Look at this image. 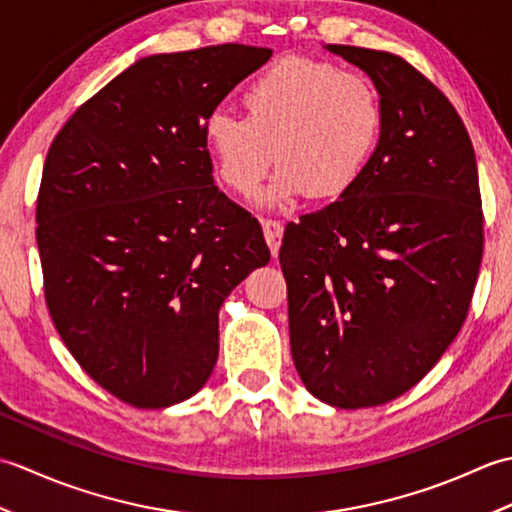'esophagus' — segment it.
Listing matches in <instances>:
<instances>
[{
    "label": "esophagus",
    "mask_w": 512,
    "mask_h": 512,
    "mask_svg": "<svg viewBox=\"0 0 512 512\" xmlns=\"http://www.w3.org/2000/svg\"><path fill=\"white\" fill-rule=\"evenodd\" d=\"M262 228H264V237H266V242H268L270 253H273V257H277L279 244H281V235H284V226H281L275 220H262Z\"/></svg>",
    "instance_id": "34e87169"
}]
</instances>
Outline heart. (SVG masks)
Listing matches in <instances>:
<instances>
[{
	"mask_svg": "<svg viewBox=\"0 0 512 512\" xmlns=\"http://www.w3.org/2000/svg\"><path fill=\"white\" fill-rule=\"evenodd\" d=\"M248 118L217 107L204 140L228 189L253 193L277 162L259 206L284 209L308 193L334 202L350 193L372 162L385 127L376 85L365 74L310 57H281L244 92Z\"/></svg>",
	"mask_w": 512,
	"mask_h": 512,
	"instance_id": "heart-1",
	"label": "heart"
}]
</instances>
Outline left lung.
I'll list each match as a JSON object with an SVG mask.
<instances>
[{"label": "left lung", "mask_w": 512, "mask_h": 512, "mask_svg": "<svg viewBox=\"0 0 512 512\" xmlns=\"http://www.w3.org/2000/svg\"><path fill=\"white\" fill-rule=\"evenodd\" d=\"M325 50L372 79L385 127L356 187L286 226L279 264L301 383L363 409L418 385L458 336L484 217L475 151L447 96L396 54Z\"/></svg>", "instance_id": "1"}]
</instances>
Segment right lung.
Returning a JSON list of instances; mask_svg holds the SVG:
<instances>
[{"label": "right lung", "instance_id": "1", "mask_svg": "<svg viewBox=\"0 0 512 512\" xmlns=\"http://www.w3.org/2000/svg\"><path fill=\"white\" fill-rule=\"evenodd\" d=\"M270 57L242 43L149 54L52 140L37 198L46 303L76 363L127 405L198 394L224 299L270 262L204 140L206 116Z\"/></svg>", "mask_w": 512, "mask_h": 512}]
</instances>
